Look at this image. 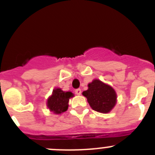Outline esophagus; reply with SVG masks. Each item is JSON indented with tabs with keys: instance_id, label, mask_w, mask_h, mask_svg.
<instances>
[{
	"instance_id": "34e87169",
	"label": "esophagus",
	"mask_w": 155,
	"mask_h": 155,
	"mask_svg": "<svg viewBox=\"0 0 155 155\" xmlns=\"http://www.w3.org/2000/svg\"><path fill=\"white\" fill-rule=\"evenodd\" d=\"M81 92H82V91H81L80 89H76V90H75V93H76V95H80Z\"/></svg>"
}]
</instances>
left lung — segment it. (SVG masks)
Masks as SVG:
<instances>
[{"mask_svg": "<svg viewBox=\"0 0 155 155\" xmlns=\"http://www.w3.org/2000/svg\"><path fill=\"white\" fill-rule=\"evenodd\" d=\"M82 92L93 110L101 113L110 112L117 102V95L113 88L99 79H94Z\"/></svg>", "mask_w": 155, "mask_h": 155, "instance_id": "1", "label": "left lung"}]
</instances>
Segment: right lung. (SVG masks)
Segmentation results:
<instances>
[{
    "label": "right lung",
    "instance_id": "right-lung-1",
    "mask_svg": "<svg viewBox=\"0 0 155 155\" xmlns=\"http://www.w3.org/2000/svg\"><path fill=\"white\" fill-rule=\"evenodd\" d=\"M73 96V92H64L57 88L53 89L51 96L47 99V105L53 113L61 114L67 110L69 99Z\"/></svg>",
    "mask_w": 155,
    "mask_h": 155
}]
</instances>
